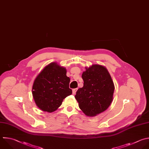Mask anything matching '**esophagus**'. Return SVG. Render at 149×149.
<instances>
[{
	"label": "esophagus",
	"mask_w": 149,
	"mask_h": 149,
	"mask_svg": "<svg viewBox=\"0 0 149 149\" xmlns=\"http://www.w3.org/2000/svg\"><path fill=\"white\" fill-rule=\"evenodd\" d=\"M77 90H78V89H77V88L73 89H72V93H73L74 95H75V94L76 93V92L77 91Z\"/></svg>",
	"instance_id": "1"
}]
</instances>
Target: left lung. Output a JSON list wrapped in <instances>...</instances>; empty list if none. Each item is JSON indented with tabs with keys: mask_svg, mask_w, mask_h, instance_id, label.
<instances>
[{
	"mask_svg": "<svg viewBox=\"0 0 149 149\" xmlns=\"http://www.w3.org/2000/svg\"><path fill=\"white\" fill-rule=\"evenodd\" d=\"M82 78L84 86L78 89L75 97L86 116H96L110 106L115 89L113 82L107 69L97 64L86 68Z\"/></svg>",
	"mask_w": 149,
	"mask_h": 149,
	"instance_id": "obj_1",
	"label": "left lung"
}]
</instances>
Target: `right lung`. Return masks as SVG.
I'll use <instances>...</instances> for the list:
<instances>
[{"mask_svg":"<svg viewBox=\"0 0 149 149\" xmlns=\"http://www.w3.org/2000/svg\"><path fill=\"white\" fill-rule=\"evenodd\" d=\"M67 71L56 63L45 67L36 77L33 85V96L42 111L53 112L62 104L64 99L72 94L70 79Z\"/></svg>","mask_w":149,"mask_h":149,"instance_id":"right-lung-1","label":"right lung"}]
</instances>
